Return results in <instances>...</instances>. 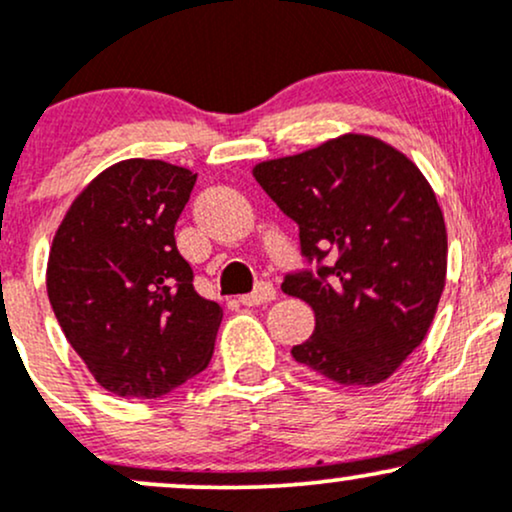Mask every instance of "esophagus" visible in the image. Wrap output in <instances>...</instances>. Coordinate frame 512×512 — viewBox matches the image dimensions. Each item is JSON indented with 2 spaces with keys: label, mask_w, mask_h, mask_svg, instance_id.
Wrapping results in <instances>:
<instances>
[{
  "label": "esophagus",
  "mask_w": 512,
  "mask_h": 512,
  "mask_svg": "<svg viewBox=\"0 0 512 512\" xmlns=\"http://www.w3.org/2000/svg\"><path fill=\"white\" fill-rule=\"evenodd\" d=\"M276 298V289L272 284H269V281H260V284H257V289L252 291V293H245V296H240V303L243 305H264V303H272Z\"/></svg>",
  "instance_id": "34e87169"
}]
</instances>
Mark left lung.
<instances>
[{
    "mask_svg": "<svg viewBox=\"0 0 512 512\" xmlns=\"http://www.w3.org/2000/svg\"><path fill=\"white\" fill-rule=\"evenodd\" d=\"M252 175L317 262L281 284L315 313L313 337L291 356L339 385L383 383L424 342L445 286L448 233L433 187L368 134L262 161Z\"/></svg>",
    "mask_w": 512,
    "mask_h": 512,
    "instance_id": "8db88e82",
    "label": "left lung"
}]
</instances>
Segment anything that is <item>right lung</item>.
I'll use <instances>...</instances> for the list:
<instances>
[{
    "mask_svg": "<svg viewBox=\"0 0 512 512\" xmlns=\"http://www.w3.org/2000/svg\"><path fill=\"white\" fill-rule=\"evenodd\" d=\"M197 173L127 158L96 175L52 238L48 298L96 383L156 399L202 373L223 310L192 286L175 245Z\"/></svg>",
    "mask_w": 512,
    "mask_h": 512,
    "instance_id": "1",
    "label": "right lung"
}]
</instances>
